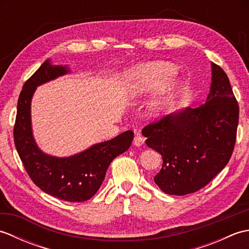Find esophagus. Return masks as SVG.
<instances>
[{
  "label": "esophagus",
  "mask_w": 249,
  "mask_h": 249,
  "mask_svg": "<svg viewBox=\"0 0 249 249\" xmlns=\"http://www.w3.org/2000/svg\"><path fill=\"white\" fill-rule=\"evenodd\" d=\"M143 143H144V138L139 133H137L134 138V144L136 146H141Z\"/></svg>",
  "instance_id": "obj_1"
}]
</instances>
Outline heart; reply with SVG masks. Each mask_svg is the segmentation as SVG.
<instances>
[{
  "mask_svg": "<svg viewBox=\"0 0 249 249\" xmlns=\"http://www.w3.org/2000/svg\"><path fill=\"white\" fill-rule=\"evenodd\" d=\"M174 73L176 68L165 62H153L142 65L130 73L127 94L130 97L141 96L142 94L162 86L170 78L161 89L160 96L151 105L152 114H160L166 105V100L178 87V82L171 79Z\"/></svg>",
  "mask_w": 249,
  "mask_h": 249,
  "instance_id": "heart-1",
  "label": "heart"
}]
</instances>
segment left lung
<instances>
[{
    "label": "left lung",
    "instance_id": "8db88e82",
    "mask_svg": "<svg viewBox=\"0 0 249 249\" xmlns=\"http://www.w3.org/2000/svg\"><path fill=\"white\" fill-rule=\"evenodd\" d=\"M211 66L212 83L203 105L168 114L142 130L146 145L162 157L154 182L168 195L184 196L204 187L233 152L239 105L223 68Z\"/></svg>",
    "mask_w": 249,
    "mask_h": 249
}]
</instances>
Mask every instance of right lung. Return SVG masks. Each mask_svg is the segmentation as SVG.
Instances as JSON below:
<instances>
[{
	"instance_id": "add662e5",
	"label": "right lung",
	"mask_w": 249,
	"mask_h": 249,
	"mask_svg": "<svg viewBox=\"0 0 249 249\" xmlns=\"http://www.w3.org/2000/svg\"><path fill=\"white\" fill-rule=\"evenodd\" d=\"M68 72V66L52 65L47 60L24 83L18 99L14 140L20 160L36 186L57 199L83 202L97 193L111 161L129 149L134 133L126 130L68 157L51 156L41 151L32 131V97L37 87Z\"/></svg>"
}]
</instances>
